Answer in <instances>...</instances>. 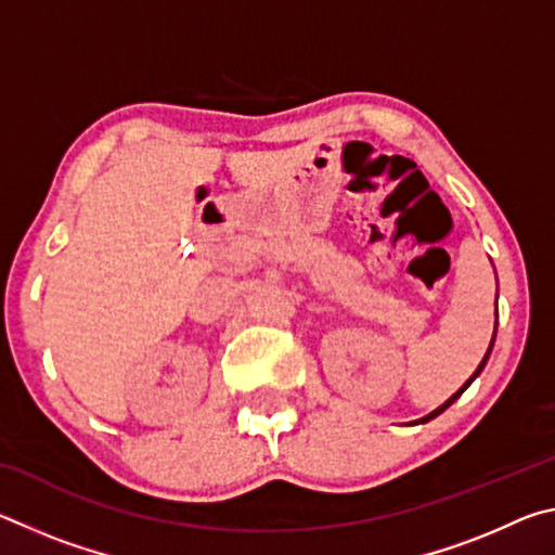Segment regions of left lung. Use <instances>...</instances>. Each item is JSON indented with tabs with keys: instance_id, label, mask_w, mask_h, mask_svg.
I'll return each instance as SVG.
<instances>
[{
	"instance_id": "8db88e82",
	"label": "left lung",
	"mask_w": 555,
	"mask_h": 555,
	"mask_svg": "<svg viewBox=\"0 0 555 555\" xmlns=\"http://www.w3.org/2000/svg\"><path fill=\"white\" fill-rule=\"evenodd\" d=\"M492 345H494V337H492V343H490V350H487V354H485V360L480 362V367H477V372L473 374V377H469V379H467V382L463 384V387H460V389H457V391L453 393V397H450V399H448V401L443 403V406H438L436 411H430V413H428V416H424V418H421V424H426V421H430V418H436V416H438V413H443V411H446V409L450 406V403H453V401H455V399L460 397V393H463V391H465V389L469 387V382H473V379L477 377V374H480V372H482V367H485V362H487V357H490V352H492Z\"/></svg>"
}]
</instances>
